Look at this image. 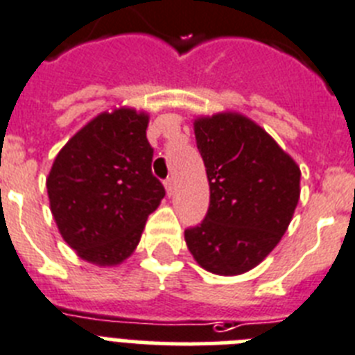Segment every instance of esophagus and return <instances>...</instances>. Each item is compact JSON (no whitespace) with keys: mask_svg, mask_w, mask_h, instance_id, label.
Segmentation results:
<instances>
[{"mask_svg":"<svg viewBox=\"0 0 355 355\" xmlns=\"http://www.w3.org/2000/svg\"><path fill=\"white\" fill-rule=\"evenodd\" d=\"M174 180H172V178H166L165 180V190H166V193H168V196H172V192H174Z\"/></svg>","mask_w":355,"mask_h":355,"instance_id":"obj_1","label":"esophagus"}]
</instances>
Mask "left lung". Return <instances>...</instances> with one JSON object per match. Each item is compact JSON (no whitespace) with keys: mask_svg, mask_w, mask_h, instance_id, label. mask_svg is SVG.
I'll list each match as a JSON object with an SVG mask.
<instances>
[{"mask_svg":"<svg viewBox=\"0 0 355 355\" xmlns=\"http://www.w3.org/2000/svg\"><path fill=\"white\" fill-rule=\"evenodd\" d=\"M193 132L210 207L201 224L184 230V241L202 269L241 275L259 266L286 233L300 199V166L242 114L198 118Z\"/></svg>","mask_w":355,"mask_h":355,"instance_id":"left-lung-1","label":"left lung"}]
</instances>
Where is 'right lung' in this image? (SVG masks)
<instances>
[{
  "label": "right lung",
  "instance_id": "right-lung-1",
  "mask_svg": "<svg viewBox=\"0 0 355 355\" xmlns=\"http://www.w3.org/2000/svg\"><path fill=\"white\" fill-rule=\"evenodd\" d=\"M148 116L120 107L102 113L60 148L48 174L60 235L80 259L116 266L140 242L145 220L165 198L153 175Z\"/></svg>",
  "mask_w": 355,
  "mask_h": 355
}]
</instances>
